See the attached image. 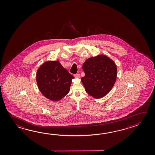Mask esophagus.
Returning a JSON list of instances; mask_svg holds the SVG:
<instances>
[{
	"label": "esophagus",
	"instance_id": "1",
	"mask_svg": "<svg viewBox=\"0 0 155 155\" xmlns=\"http://www.w3.org/2000/svg\"><path fill=\"white\" fill-rule=\"evenodd\" d=\"M74 76H75V78H80V74H76L74 75Z\"/></svg>",
	"mask_w": 155,
	"mask_h": 155
}]
</instances>
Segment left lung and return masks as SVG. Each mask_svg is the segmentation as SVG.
I'll list each match as a JSON object with an SVG mask.
<instances>
[{
    "mask_svg": "<svg viewBox=\"0 0 155 155\" xmlns=\"http://www.w3.org/2000/svg\"><path fill=\"white\" fill-rule=\"evenodd\" d=\"M82 69L85 75L81 80L86 92L95 99H100L109 93L115 83L117 67L112 60L99 55L86 60Z\"/></svg>",
    "mask_w": 155,
    "mask_h": 155,
    "instance_id": "obj_1",
    "label": "left lung"
}]
</instances>
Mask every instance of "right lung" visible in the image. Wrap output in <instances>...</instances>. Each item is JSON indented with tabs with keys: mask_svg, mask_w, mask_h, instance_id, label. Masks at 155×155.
Wrapping results in <instances>:
<instances>
[{
	"mask_svg": "<svg viewBox=\"0 0 155 155\" xmlns=\"http://www.w3.org/2000/svg\"><path fill=\"white\" fill-rule=\"evenodd\" d=\"M74 77L59 61H48L36 73V82L40 92L47 99L59 101L69 93Z\"/></svg>",
	"mask_w": 155,
	"mask_h": 155,
	"instance_id": "add662e5",
	"label": "right lung"
}]
</instances>
